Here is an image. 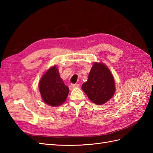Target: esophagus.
I'll list each match as a JSON object with an SVG mask.
<instances>
[{
	"instance_id": "esophagus-1",
	"label": "esophagus",
	"mask_w": 153,
	"mask_h": 153,
	"mask_svg": "<svg viewBox=\"0 0 153 153\" xmlns=\"http://www.w3.org/2000/svg\"><path fill=\"white\" fill-rule=\"evenodd\" d=\"M79 85V84H70V86H69V88H70V90H72L73 89H74V88H76V87H78Z\"/></svg>"
}]
</instances>
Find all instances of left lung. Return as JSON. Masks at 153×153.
<instances>
[{"instance_id": "left-lung-1", "label": "left lung", "mask_w": 153, "mask_h": 153, "mask_svg": "<svg viewBox=\"0 0 153 153\" xmlns=\"http://www.w3.org/2000/svg\"><path fill=\"white\" fill-rule=\"evenodd\" d=\"M82 88L89 99L96 105L106 103L115 93V83L111 71L106 65L95 62L91 69L87 81Z\"/></svg>"}]
</instances>
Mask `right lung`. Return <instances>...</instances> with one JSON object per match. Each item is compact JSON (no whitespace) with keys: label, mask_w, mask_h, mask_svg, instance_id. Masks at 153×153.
<instances>
[{"label":"right lung","mask_w":153,"mask_h":153,"mask_svg":"<svg viewBox=\"0 0 153 153\" xmlns=\"http://www.w3.org/2000/svg\"><path fill=\"white\" fill-rule=\"evenodd\" d=\"M39 88L45 103L58 106L66 101L69 88L61 79L56 66L50 68L39 83Z\"/></svg>","instance_id":"add662e5"}]
</instances>
